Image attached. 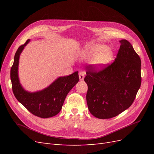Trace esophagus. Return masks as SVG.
<instances>
[{
	"label": "esophagus",
	"instance_id": "obj_1",
	"mask_svg": "<svg viewBox=\"0 0 154 154\" xmlns=\"http://www.w3.org/2000/svg\"><path fill=\"white\" fill-rule=\"evenodd\" d=\"M85 72H83V71H81L79 72V78H80V81H83V80H84V78H85Z\"/></svg>",
	"mask_w": 154,
	"mask_h": 154
}]
</instances>
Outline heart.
Masks as SVG:
<instances>
[{"mask_svg": "<svg viewBox=\"0 0 154 154\" xmlns=\"http://www.w3.org/2000/svg\"><path fill=\"white\" fill-rule=\"evenodd\" d=\"M82 60L93 59L92 63L96 68L100 69L108 63L112 58V51L101 44H91L83 48L79 54Z\"/></svg>", "mask_w": 154, "mask_h": 154, "instance_id": "obj_1", "label": "heart"}]
</instances>
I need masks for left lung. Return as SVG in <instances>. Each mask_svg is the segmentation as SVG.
Listing matches in <instances>:
<instances>
[{
  "instance_id": "left-lung-1",
  "label": "left lung",
  "mask_w": 154,
  "mask_h": 154,
  "mask_svg": "<svg viewBox=\"0 0 154 154\" xmlns=\"http://www.w3.org/2000/svg\"><path fill=\"white\" fill-rule=\"evenodd\" d=\"M117 57L99 72L87 67L88 109L94 117L109 119L131 106L141 87V59L127 40H122Z\"/></svg>"
}]
</instances>
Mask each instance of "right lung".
Returning a JSON list of instances; mask_svg holds the SVG:
<instances>
[{"instance_id": "obj_1", "label": "right lung", "mask_w": 154, "mask_h": 154, "mask_svg": "<svg viewBox=\"0 0 154 154\" xmlns=\"http://www.w3.org/2000/svg\"><path fill=\"white\" fill-rule=\"evenodd\" d=\"M29 42L28 39L24 45L20 46L14 57L10 73L13 94L17 100L33 115L42 118L53 117L60 112L69 92L78 82V72L67 76L58 77L41 91L31 92L25 90L18 77V65L20 55Z\"/></svg>"}]
</instances>
